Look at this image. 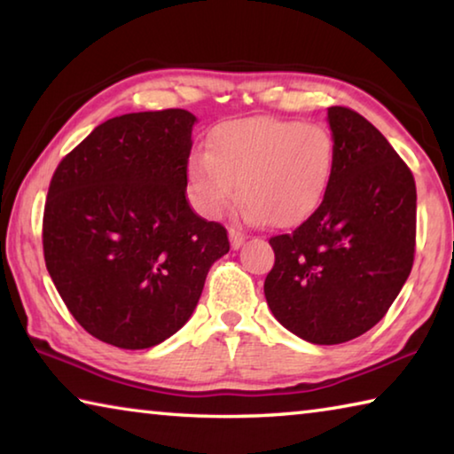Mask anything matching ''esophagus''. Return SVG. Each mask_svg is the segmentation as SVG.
<instances>
[{"label":"esophagus","mask_w":454,"mask_h":454,"mask_svg":"<svg viewBox=\"0 0 454 454\" xmlns=\"http://www.w3.org/2000/svg\"><path fill=\"white\" fill-rule=\"evenodd\" d=\"M228 236H230V244H232V248H240L246 240V234L242 232V230L234 228V226L228 230Z\"/></svg>","instance_id":"34e87169"}]
</instances>
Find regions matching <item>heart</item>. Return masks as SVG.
<instances>
[{
  "label": "heart",
  "instance_id": "b5f03b06",
  "mask_svg": "<svg viewBox=\"0 0 454 454\" xmlns=\"http://www.w3.org/2000/svg\"><path fill=\"white\" fill-rule=\"evenodd\" d=\"M336 162L334 136L320 124L248 118L218 126L208 150L194 152L186 178L196 210L220 218L238 189L252 220L294 226L325 200Z\"/></svg>",
  "mask_w": 454,
  "mask_h": 454
}]
</instances>
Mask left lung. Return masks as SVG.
<instances>
[{"mask_svg":"<svg viewBox=\"0 0 454 454\" xmlns=\"http://www.w3.org/2000/svg\"><path fill=\"white\" fill-rule=\"evenodd\" d=\"M336 144L325 200L290 234L270 238L264 280L276 320L312 344L371 330L409 278L417 246V186L379 129L350 107H328Z\"/></svg>","mask_w":454,"mask_h":454,"instance_id":"obj_1","label":"left lung"}]
</instances>
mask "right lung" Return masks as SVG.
Returning <instances> with one entry per match:
<instances>
[{
    "mask_svg": "<svg viewBox=\"0 0 454 454\" xmlns=\"http://www.w3.org/2000/svg\"><path fill=\"white\" fill-rule=\"evenodd\" d=\"M194 121L178 107L112 118L51 176L45 266L78 325L112 347L150 348L178 333L230 250L226 228L186 198Z\"/></svg>",
    "mask_w": 454,
    "mask_h": 454,
    "instance_id": "add662e5",
    "label": "right lung"
}]
</instances>
